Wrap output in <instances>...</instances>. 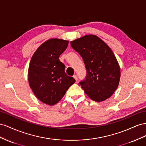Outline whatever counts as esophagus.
<instances>
[{
    "label": "esophagus",
    "mask_w": 146,
    "mask_h": 146,
    "mask_svg": "<svg viewBox=\"0 0 146 146\" xmlns=\"http://www.w3.org/2000/svg\"><path fill=\"white\" fill-rule=\"evenodd\" d=\"M73 77L74 78V80H75L76 81H78V77H77V76L76 75V74H74V75H73Z\"/></svg>",
    "instance_id": "34e87169"
}]
</instances>
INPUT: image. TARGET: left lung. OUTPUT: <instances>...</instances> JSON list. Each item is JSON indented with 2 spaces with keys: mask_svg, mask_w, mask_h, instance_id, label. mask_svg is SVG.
<instances>
[{
  "mask_svg": "<svg viewBox=\"0 0 146 146\" xmlns=\"http://www.w3.org/2000/svg\"><path fill=\"white\" fill-rule=\"evenodd\" d=\"M70 44L82 58L87 70L86 80L80 83L81 88L95 102L109 98L120 78V66L111 48L95 35H86Z\"/></svg>",
  "mask_w": 146,
  "mask_h": 146,
  "instance_id": "1",
  "label": "left lung"
}]
</instances>
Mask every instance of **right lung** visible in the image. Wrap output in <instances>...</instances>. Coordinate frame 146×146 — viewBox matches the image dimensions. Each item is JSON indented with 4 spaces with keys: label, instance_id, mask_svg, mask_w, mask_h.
<instances>
[{
    "label": "right lung",
    "instance_id": "1",
    "mask_svg": "<svg viewBox=\"0 0 146 146\" xmlns=\"http://www.w3.org/2000/svg\"><path fill=\"white\" fill-rule=\"evenodd\" d=\"M68 41L51 38L41 44L33 54L28 70V81L40 101L52 106L63 98L75 80L65 72L59 57L68 46Z\"/></svg>",
    "mask_w": 146,
    "mask_h": 146
}]
</instances>
